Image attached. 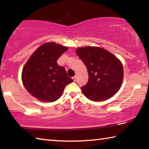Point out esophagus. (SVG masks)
<instances>
[{
  "label": "esophagus",
  "instance_id": "1",
  "mask_svg": "<svg viewBox=\"0 0 149 149\" xmlns=\"http://www.w3.org/2000/svg\"><path fill=\"white\" fill-rule=\"evenodd\" d=\"M72 79L74 81H75V80H76V76H74L72 77Z\"/></svg>",
  "mask_w": 149,
  "mask_h": 149
}]
</instances>
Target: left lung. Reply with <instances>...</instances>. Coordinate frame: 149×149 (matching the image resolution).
Returning <instances> with one entry per match:
<instances>
[{
    "label": "left lung",
    "instance_id": "obj_1",
    "mask_svg": "<svg viewBox=\"0 0 149 149\" xmlns=\"http://www.w3.org/2000/svg\"><path fill=\"white\" fill-rule=\"evenodd\" d=\"M76 53L87 67L89 74L87 85L81 88L85 97L100 102L114 95L123 82L122 62L109 51L98 47L77 48Z\"/></svg>",
    "mask_w": 149,
    "mask_h": 149
}]
</instances>
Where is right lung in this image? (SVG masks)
Listing matches in <instances>:
<instances>
[{
  "instance_id": "obj_1",
  "label": "right lung",
  "mask_w": 149,
  "mask_h": 149,
  "mask_svg": "<svg viewBox=\"0 0 149 149\" xmlns=\"http://www.w3.org/2000/svg\"><path fill=\"white\" fill-rule=\"evenodd\" d=\"M68 49L54 42H46L31 54L24 65L22 80L33 97L41 102H54L61 97L65 85L73 79L57 60Z\"/></svg>"
}]
</instances>
